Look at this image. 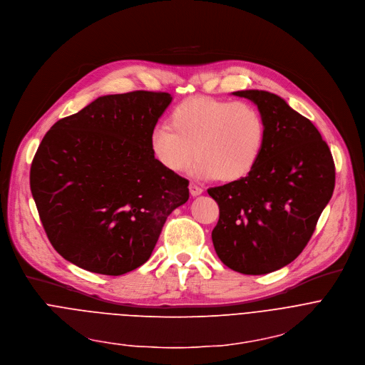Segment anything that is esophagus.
Listing matches in <instances>:
<instances>
[{"instance_id": "esophagus-1", "label": "esophagus", "mask_w": 365, "mask_h": 365, "mask_svg": "<svg viewBox=\"0 0 365 365\" xmlns=\"http://www.w3.org/2000/svg\"><path fill=\"white\" fill-rule=\"evenodd\" d=\"M201 192H203V188L198 187V185H197V184H194V182H190V194H191L192 197L200 195Z\"/></svg>"}]
</instances>
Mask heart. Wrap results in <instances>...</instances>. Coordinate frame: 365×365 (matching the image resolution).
Returning a JSON list of instances; mask_svg holds the SVG:
<instances>
[{
	"instance_id": "b5f03b06",
	"label": "heart",
	"mask_w": 365,
	"mask_h": 365,
	"mask_svg": "<svg viewBox=\"0 0 365 365\" xmlns=\"http://www.w3.org/2000/svg\"><path fill=\"white\" fill-rule=\"evenodd\" d=\"M168 124L155 126L149 143L158 164L171 173L185 171L195 155V175L237 181L255 168L265 145V118L245 101L190 97L171 110Z\"/></svg>"
}]
</instances>
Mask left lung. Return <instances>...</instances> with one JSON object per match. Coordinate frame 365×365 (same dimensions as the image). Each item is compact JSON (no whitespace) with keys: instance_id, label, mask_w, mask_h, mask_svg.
I'll list each match as a JSON object with an SVG mask.
<instances>
[{"instance_id":"left-lung-1","label":"left lung","mask_w":365,"mask_h":365,"mask_svg":"<svg viewBox=\"0 0 365 365\" xmlns=\"http://www.w3.org/2000/svg\"><path fill=\"white\" fill-rule=\"evenodd\" d=\"M235 96L258 106L267 125L262 153L242 180L209 188L219 206L212 232L220 261L261 275L294 261L310 240L335 188V162L309 118L268 91Z\"/></svg>"}]
</instances>
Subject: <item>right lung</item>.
<instances>
[{
	"mask_svg": "<svg viewBox=\"0 0 365 365\" xmlns=\"http://www.w3.org/2000/svg\"><path fill=\"white\" fill-rule=\"evenodd\" d=\"M173 97L104 96L58 120L40 142L30 190L52 247L76 267L121 275L145 264L188 180L158 164L150 133Z\"/></svg>",
	"mask_w": 365,
	"mask_h": 365,
	"instance_id": "add662e5",
	"label": "right lung"
}]
</instances>
